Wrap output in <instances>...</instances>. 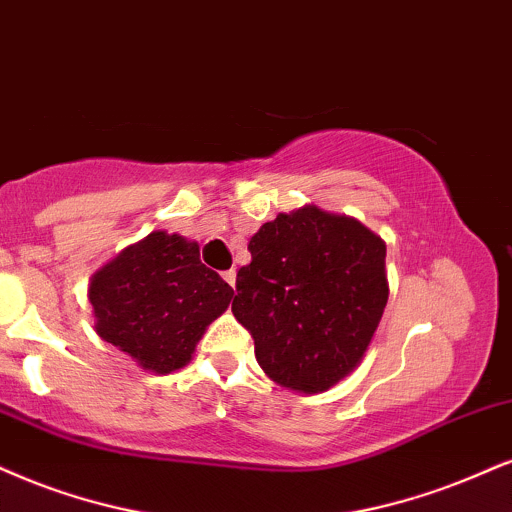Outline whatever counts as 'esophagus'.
<instances>
[{
	"instance_id": "obj_1",
	"label": "esophagus",
	"mask_w": 512,
	"mask_h": 512,
	"mask_svg": "<svg viewBox=\"0 0 512 512\" xmlns=\"http://www.w3.org/2000/svg\"><path fill=\"white\" fill-rule=\"evenodd\" d=\"M223 277H225V282H227V285H230V287H235V280H237V273H235V268L225 270Z\"/></svg>"
}]
</instances>
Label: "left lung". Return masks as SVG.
I'll return each mask as SVG.
<instances>
[{
  "label": "left lung",
  "instance_id": "obj_1",
  "mask_svg": "<svg viewBox=\"0 0 512 512\" xmlns=\"http://www.w3.org/2000/svg\"><path fill=\"white\" fill-rule=\"evenodd\" d=\"M232 313L254 337L270 380L304 394L361 363L387 306V246L375 232L315 206L280 213L249 242Z\"/></svg>",
  "mask_w": 512,
  "mask_h": 512
}]
</instances>
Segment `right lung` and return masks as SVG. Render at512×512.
Returning <instances> with one entry per match:
<instances>
[{
  "mask_svg": "<svg viewBox=\"0 0 512 512\" xmlns=\"http://www.w3.org/2000/svg\"><path fill=\"white\" fill-rule=\"evenodd\" d=\"M232 287L199 261V244L151 232L90 282L97 334L151 372L189 363L201 334L232 299Z\"/></svg>",
  "mask_w": 512,
  "mask_h": 512,
  "instance_id": "add662e5",
  "label": "right lung"
}]
</instances>
